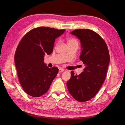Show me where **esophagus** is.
<instances>
[{"instance_id": "esophagus-1", "label": "esophagus", "mask_w": 125, "mask_h": 125, "mask_svg": "<svg viewBox=\"0 0 125 125\" xmlns=\"http://www.w3.org/2000/svg\"><path fill=\"white\" fill-rule=\"evenodd\" d=\"M63 71H64V69H63L61 68H60L59 69V73H62V72H63Z\"/></svg>"}]
</instances>
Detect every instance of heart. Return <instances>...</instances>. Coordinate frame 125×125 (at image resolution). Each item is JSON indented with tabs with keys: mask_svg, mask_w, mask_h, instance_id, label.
Segmentation results:
<instances>
[{
	"mask_svg": "<svg viewBox=\"0 0 125 125\" xmlns=\"http://www.w3.org/2000/svg\"><path fill=\"white\" fill-rule=\"evenodd\" d=\"M67 42L68 45L70 44L74 43H78V41L73 38H68L67 40Z\"/></svg>",
	"mask_w": 125,
	"mask_h": 125,
	"instance_id": "obj_1",
	"label": "heart"
}]
</instances>
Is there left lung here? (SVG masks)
Segmentation results:
<instances>
[{"mask_svg": "<svg viewBox=\"0 0 125 125\" xmlns=\"http://www.w3.org/2000/svg\"><path fill=\"white\" fill-rule=\"evenodd\" d=\"M70 33L80 41V59L85 68L79 75L71 71L67 88L74 99L86 102L96 95L105 80L110 59L108 49L104 40L92 30L77 29Z\"/></svg>", "mask_w": 125, "mask_h": 125, "instance_id": "8db88e82", "label": "left lung"}]
</instances>
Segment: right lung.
<instances>
[{
  "instance_id": "right-lung-1",
  "label": "right lung",
  "mask_w": 125,
  "mask_h": 125,
  "mask_svg": "<svg viewBox=\"0 0 125 125\" xmlns=\"http://www.w3.org/2000/svg\"><path fill=\"white\" fill-rule=\"evenodd\" d=\"M65 29L39 27L22 37L14 55V62L20 83L28 95L39 97L46 93L58 73L56 67H47L44 55L53 51L55 39Z\"/></svg>"
}]
</instances>
